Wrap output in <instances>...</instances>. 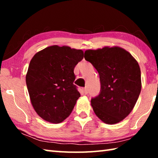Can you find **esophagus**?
I'll return each mask as SVG.
<instances>
[{"instance_id": "34e87169", "label": "esophagus", "mask_w": 158, "mask_h": 158, "mask_svg": "<svg viewBox=\"0 0 158 158\" xmlns=\"http://www.w3.org/2000/svg\"><path fill=\"white\" fill-rule=\"evenodd\" d=\"M82 90H83V93H84V94H87V93H88L87 88H84V89H83Z\"/></svg>"}]
</instances>
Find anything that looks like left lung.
<instances>
[{"instance_id":"1","label":"left lung","mask_w":158,"mask_h":158,"mask_svg":"<svg viewBox=\"0 0 158 158\" xmlns=\"http://www.w3.org/2000/svg\"><path fill=\"white\" fill-rule=\"evenodd\" d=\"M84 58L100 75V92L90 100L96 116L106 124L121 121L133 109L141 92L137 61L120 47L86 50Z\"/></svg>"}]
</instances>
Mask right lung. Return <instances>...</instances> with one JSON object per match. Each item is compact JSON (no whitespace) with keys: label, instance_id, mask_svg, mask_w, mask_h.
<instances>
[{"label":"right lung","instance_id":"1","mask_svg":"<svg viewBox=\"0 0 158 158\" xmlns=\"http://www.w3.org/2000/svg\"><path fill=\"white\" fill-rule=\"evenodd\" d=\"M83 58V51L56 45L32 58L26 81L32 105L42 118L59 123L70 115L80 97L73 84L74 69Z\"/></svg>","mask_w":158,"mask_h":158}]
</instances>
